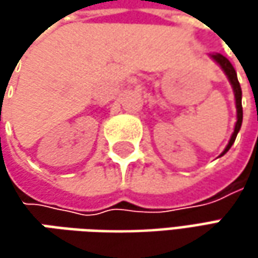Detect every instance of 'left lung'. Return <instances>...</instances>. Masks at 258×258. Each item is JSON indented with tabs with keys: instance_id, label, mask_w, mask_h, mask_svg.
I'll use <instances>...</instances> for the list:
<instances>
[{
	"instance_id": "8db88e82",
	"label": "left lung",
	"mask_w": 258,
	"mask_h": 258,
	"mask_svg": "<svg viewBox=\"0 0 258 258\" xmlns=\"http://www.w3.org/2000/svg\"><path fill=\"white\" fill-rule=\"evenodd\" d=\"M214 60L218 63V64L221 66V69H223L224 72H225V75L228 76V79H230V82H231V85H233L234 89V94H235V106H237V123H235V127H234V134L231 136V139H230V142L227 145V148L224 149V152L220 156H223L231 146H233L234 141H235V138H237V134H238V131H240V127H241V123H243V106H241V87H240V83H238V79H237V73H235V70H234L233 64L228 61V58H225L223 54H213L211 55Z\"/></svg>"
}]
</instances>
